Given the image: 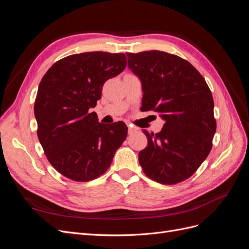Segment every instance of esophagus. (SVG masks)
<instances>
[{
  "mask_svg": "<svg viewBox=\"0 0 249 249\" xmlns=\"http://www.w3.org/2000/svg\"><path fill=\"white\" fill-rule=\"evenodd\" d=\"M127 127H129V134L130 135H132V134H134L135 132H136V129H135V127H133L131 124H127Z\"/></svg>",
  "mask_w": 249,
  "mask_h": 249,
  "instance_id": "obj_1",
  "label": "esophagus"
}]
</instances>
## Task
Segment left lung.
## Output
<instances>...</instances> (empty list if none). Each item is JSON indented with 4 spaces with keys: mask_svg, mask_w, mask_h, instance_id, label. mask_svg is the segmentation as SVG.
<instances>
[{
    "mask_svg": "<svg viewBox=\"0 0 249 249\" xmlns=\"http://www.w3.org/2000/svg\"><path fill=\"white\" fill-rule=\"evenodd\" d=\"M127 66L140 79L142 107L165 120L149 134L138 155L143 172L156 182L175 185L190 178L212 148L216 132L214 101L206 80L187 60L160 51L127 53Z\"/></svg>",
    "mask_w": 249,
    "mask_h": 249,
    "instance_id": "obj_1",
    "label": "left lung"
}]
</instances>
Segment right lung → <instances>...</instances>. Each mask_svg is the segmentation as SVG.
<instances>
[{
	"label": "right lung",
	"instance_id": "right-lung-1",
	"mask_svg": "<svg viewBox=\"0 0 249 249\" xmlns=\"http://www.w3.org/2000/svg\"><path fill=\"white\" fill-rule=\"evenodd\" d=\"M126 65L124 54L67 56L41 79L34 104L37 136L49 162L65 178L88 182L106 172L127 135L124 123H99L95 112L107 80Z\"/></svg>",
	"mask_w": 249,
	"mask_h": 249
}]
</instances>
